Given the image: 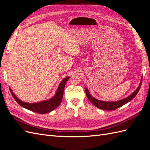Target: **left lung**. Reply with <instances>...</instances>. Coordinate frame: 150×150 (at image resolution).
I'll return each mask as SVG.
<instances>
[{"label": "left lung", "mask_w": 150, "mask_h": 150, "mask_svg": "<svg viewBox=\"0 0 150 150\" xmlns=\"http://www.w3.org/2000/svg\"><path fill=\"white\" fill-rule=\"evenodd\" d=\"M142 81H141L140 84L138 86V88L133 94H131L128 98H125L123 99H122V100L116 101V102H104V101H99L98 99H94V98H93L91 96V94L87 89L85 88V91H86V96H87L89 101L91 103H93L95 106H96L98 108H100L103 110L111 111V110H116L117 108L123 106L124 104L132 100V99L137 96V94H138L139 90L141 88V86H142Z\"/></svg>", "instance_id": "left-lung-1"}]
</instances>
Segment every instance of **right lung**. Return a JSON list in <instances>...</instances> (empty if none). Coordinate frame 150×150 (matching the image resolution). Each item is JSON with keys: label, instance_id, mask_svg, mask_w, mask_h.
I'll return each instance as SVG.
<instances>
[{"label": "right lung", "instance_id": "right-lung-1", "mask_svg": "<svg viewBox=\"0 0 150 150\" xmlns=\"http://www.w3.org/2000/svg\"><path fill=\"white\" fill-rule=\"evenodd\" d=\"M69 79V77H67V78H66L64 79H63L61 81V83H60L59 86L58 87L56 94L54 98L49 99L48 101H45L39 103L30 104L22 102L15 96L14 94H13L11 90V89L10 91L13 98H14V99L17 102V103L20 104L21 106L28 109V110H29L32 111L39 113V114H46V113L52 111V110H55L61 103L65 85L67 80Z\"/></svg>", "mask_w": 150, "mask_h": 150}]
</instances>
